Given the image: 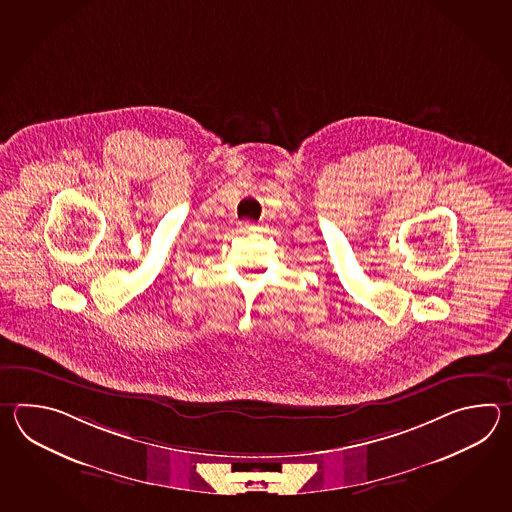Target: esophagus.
Here are the masks:
<instances>
[{
    "label": "esophagus",
    "mask_w": 512,
    "mask_h": 512,
    "mask_svg": "<svg viewBox=\"0 0 512 512\" xmlns=\"http://www.w3.org/2000/svg\"><path fill=\"white\" fill-rule=\"evenodd\" d=\"M240 230L243 234H251L254 230H260V227L256 223H251V221H241Z\"/></svg>",
    "instance_id": "esophagus-1"
}]
</instances>
